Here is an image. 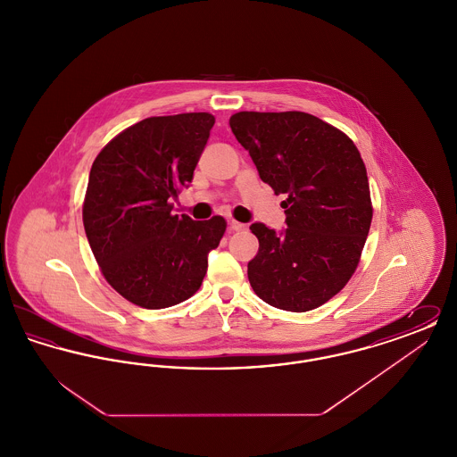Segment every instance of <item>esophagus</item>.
<instances>
[{
  "label": "esophagus",
  "mask_w": 457,
  "mask_h": 457,
  "mask_svg": "<svg viewBox=\"0 0 457 457\" xmlns=\"http://www.w3.org/2000/svg\"><path fill=\"white\" fill-rule=\"evenodd\" d=\"M246 226L238 220H229V231H245Z\"/></svg>",
  "instance_id": "obj_1"
}]
</instances>
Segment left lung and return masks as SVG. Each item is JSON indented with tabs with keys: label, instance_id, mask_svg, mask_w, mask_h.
<instances>
[{
	"label": "left lung",
	"instance_id": "8db88e82",
	"mask_svg": "<svg viewBox=\"0 0 457 457\" xmlns=\"http://www.w3.org/2000/svg\"><path fill=\"white\" fill-rule=\"evenodd\" d=\"M229 127L262 181L286 195L284 233L250 226L259 253L248 281L270 306L319 308L348 284L369 237L373 207L360 151L345 131L302 111H239Z\"/></svg>",
	"mask_w": 457,
	"mask_h": 457
}]
</instances>
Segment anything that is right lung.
Returning <instances> with one entry per match:
<instances>
[{"mask_svg":"<svg viewBox=\"0 0 457 457\" xmlns=\"http://www.w3.org/2000/svg\"><path fill=\"white\" fill-rule=\"evenodd\" d=\"M216 118L181 112L145 118L97 154L82 218L109 286L130 303L159 310L194 296L226 219L173 214L171 198L192 183Z\"/></svg>","mask_w":457,"mask_h":457,"instance_id":"obj_1","label":"right lung"}]
</instances>
